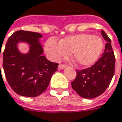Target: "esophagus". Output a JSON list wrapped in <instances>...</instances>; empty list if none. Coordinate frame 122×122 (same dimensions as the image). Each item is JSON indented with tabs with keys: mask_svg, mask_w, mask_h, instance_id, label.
Masks as SVG:
<instances>
[{
	"mask_svg": "<svg viewBox=\"0 0 122 122\" xmlns=\"http://www.w3.org/2000/svg\"><path fill=\"white\" fill-rule=\"evenodd\" d=\"M66 66H67L65 65V64H59V66H58V69H59V70H62V69L66 68Z\"/></svg>",
	"mask_w": 122,
	"mask_h": 122,
	"instance_id": "34e87169",
	"label": "esophagus"
}]
</instances>
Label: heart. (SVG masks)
I'll list each match as a JSON object with an SVG mask.
<instances>
[{
  "mask_svg": "<svg viewBox=\"0 0 122 122\" xmlns=\"http://www.w3.org/2000/svg\"><path fill=\"white\" fill-rule=\"evenodd\" d=\"M45 49L47 54L54 60H59L66 56L68 53H71L75 63L87 66L94 63L99 58L103 49V42L98 36L82 34L65 37L59 43L54 39H49Z\"/></svg>",
  "mask_w": 122,
  "mask_h": 122,
  "instance_id": "obj_1",
  "label": "heart"
}]
</instances>
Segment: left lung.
Masks as SVG:
<instances>
[{
	"mask_svg": "<svg viewBox=\"0 0 122 122\" xmlns=\"http://www.w3.org/2000/svg\"><path fill=\"white\" fill-rule=\"evenodd\" d=\"M102 35L107 43L102 57L93 66L76 70V76L71 82L74 90L81 97L92 99L101 95L109 86L115 73V57L111 41L104 30Z\"/></svg>",
	"mask_w": 122,
	"mask_h": 122,
	"instance_id": "8db88e82",
	"label": "left lung"
}]
</instances>
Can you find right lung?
<instances>
[{
    "mask_svg": "<svg viewBox=\"0 0 122 122\" xmlns=\"http://www.w3.org/2000/svg\"><path fill=\"white\" fill-rule=\"evenodd\" d=\"M41 36L39 33L21 30L10 36L6 43L3 61L5 77L12 90L21 96L40 95L46 90L52 75L57 70L59 63L48 61L42 54L43 48L39 43ZM19 41L30 43L28 54L18 52L16 45Z\"/></svg>",
    "mask_w": 122,
    "mask_h": 122,
    "instance_id": "1",
    "label": "right lung"
}]
</instances>
